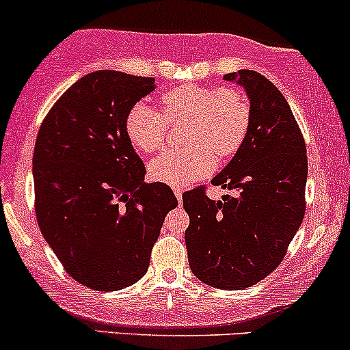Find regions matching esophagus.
<instances>
[{
	"label": "esophagus",
	"mask_w": 350,
	"mask_h": 350,
	"mask_svg": "<svg viewBox=\"0 0 350 350\" xmlns=\"http://www.w3.org/2000/svg\"><path fill=\"white\" fill-rule=\"evenodd\" d=\"M174 196H176V199L181 202V199H183V189H181V187H174Z\"/></svg>",
	"instance_id": "esophagus-1"
}]
</instances>
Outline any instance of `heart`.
<instances>
[{
  "instance_id": "heart-1",
  "label": "heart",
  "mask_w": 350,
  "mask_h": 350,
  "mask_svg": "<svg viewBox=\"0 0 350 350\" xmlns=\"http://www.w3.org/2000/svg\"><path fill=\"white\" fill-rule=\"evenodd\" d=\"M189 119L183 149H169L149 163L152 181L186 186L206 178L216 159H229L243 148L251 129L247 98L234 88L184 84L161 96V113L144 101L129 107L124 133L137 151L154 152L166 137V121Z\"/></svg>"
}]
</instances>
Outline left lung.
Listing matches in <instances>:
<instances>
[{"instance_id":"8db88e82","label":"left lung","mask_w":350,"mask_h":350,"mask_svg":"<svg viewBox=\"0 0 350 350\" xmlns=\"http://www.w3.org/2000/svg\"><path fill=\"white\" fill-rule=\"evenodd\" d=\"M224 79L244 88L252 111L243 148L211 181L236 194L213 201L196 187L183 206L193 274L236 291L262 281L286 256L306 213L307 154L291 106L266 76L239 69Z\"/></svg>"}]
</instances>
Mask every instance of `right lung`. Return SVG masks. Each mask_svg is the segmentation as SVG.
Returning a JSON list of instances; mask_svg holds the SVG:
<instances>
[{
    "label": "right lung",
    "instance_id": "add662e5",
    "mask_svg": "<svg viewBox=\"0 0 350 350\" xmlns=\"http://www.w3.org/2000/svg\"><path fill=\"white\" fill-rule=\"evenodd\" d=\"M154 78L90 72L46 114L33 154L34 207L41 234L75 281L119 291L146 274L172 189L144 183L146 167L124 133L134 103Z\"/></svg>",
    "mask_w": 350,
    "mask_h": 350
}]
</instances>
